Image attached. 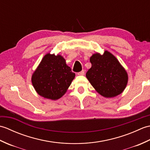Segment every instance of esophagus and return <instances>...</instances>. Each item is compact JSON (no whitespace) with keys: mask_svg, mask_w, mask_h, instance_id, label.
<instances>
[{"mask_svg":"<svg viewBox=\"0 0 150 150\" xmlns=\"http://www.w3.org/2000/svg\"><path fill=\"white\" fill-rule=\"evenodd\" d=\"M84 73H85L84 70H82V71H80V72H78V73H77V75H84Z\"/></svg>","mask_w":150,"mask_h":150,"instance_id":"obj_1","label":"esophagus"}]
</instances>
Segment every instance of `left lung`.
I'll return each instance as SVG.
<instances>
[{"mask_svg": "<svg viewBox=\"0 0 150 150\" xmlns=\"http://www.w3.org/2000/svg\"><path fill=\"white\" fill-rule=\"evenodd\" d=\"M91 67L86 76L98 93L105 97L120 94L128 83V74L112 54L105 51L103 55L90 57Z\"/></svg>", "mask_w": 150, "mask_h": 150, "instance_id": "obj_1", "label": "left lung"}]
</instances>
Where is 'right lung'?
Here are the masks:
<instances>
[{
    "label": "right lung",
    "instance_id": "obj_1",
    "mask_svg": "<svg viewBox=\"0 0 150 150\" xmlns=\"http://www.w3.org/2000/svg\"><path fill=\"white\" fill-rule=\"evenodd\" d=\"M75 76L62 56L48 53L33 73L31 81L40 96L57 100L66 93Z\"/></svg>",
    "mask_w": 150,
    "mask_h": 150
}]
</instances>
